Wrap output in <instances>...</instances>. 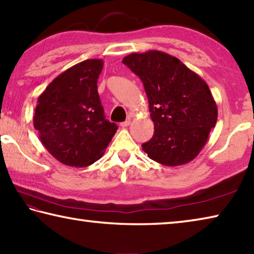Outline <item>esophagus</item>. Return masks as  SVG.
Segmentation results:
<instances>
[{
  "mask_svg": "<svg viewBox=\"0 0 254 254\" xmlns=\"http://www.w3.org/2000/svg\"><path fill=\"white\" fill-rule=\"evenodd\" d=\"M130 123H131L130 120H127V121H124V122L121 123V127H127L130 126Z\"/></svg>",
  "mask_w": 254,
  "mask_h": 254,
  "instance_id": "esophagus-1",
  "label": "esophagus"
}]
</instances>
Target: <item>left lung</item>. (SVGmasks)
<instances>
[{
    "label": "left lung",
    "mask_w": 254,
    "mask_h": 254,
    "mask_svg": "<svg viewBox=\"0 0 254 254\" xmlns=\"http://www.w3.org/2000/svg\"><path fill=\"white\" fill-rule=\"evenodd\" d=\"M142 80L154 124L151 140L142 144L148 157L163 166L195 159L217 121V106L208 85L178 58L158 50L123 58Z\"/></svg>",
    "instance_id": "1"
}]
</instances>
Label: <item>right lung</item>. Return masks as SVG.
Wrapping results in <instances>:
<instances>
[{"label": "right lung", "mask_w": 254, "mask_h": 254, "mask_svg": "<svg viewBox=\"0 0 254 254\" xmlns=\"http://www.w3.org/2000/svg\"><path fill=\"white\" fill-rule=\"evenodd\" d=\"M102 59L68 68L38 98L33 127L44 147L64 165L83 168L104 153L118 130L107 121L97 92Z\"/></svg>", "instance_id": "obj_1"}]
</instances>
